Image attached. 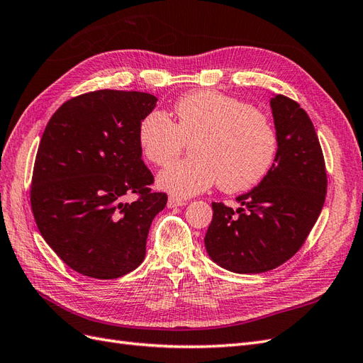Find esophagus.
Instances as JSON below:
<instances>
[{
  "label": "esophagus",
  "mask_w": 363,
  "mask_h": 363,
  "mask_svg": "<svg viewBox=\"0 0 363 363\" xmlns=\"http://www.w3.org/2000/svg\"><path fill=\"white\" fill-rule=\"evenodd\" d=\"M186 201L182 199H177V196H169L168 199V207H179V206H184Z\"/></svg>",
  "instance_id": "esophagus-1"
}]
</instances>
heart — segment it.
<instances>
[{
    "instance_id": "b5f03b06",
    "label": "heart",
    "mask_w": 363,
    "mask_h": 363,
    "mask_svg": "<svg viewBox=\"0 0 363 363\" xmlns=\"http://www.w3.org/2000/svg\"><path fill=\"white\" fill-rule=\"evenodd\" d=\"M175 123L162 111L147 113L138 127L139 150L163 167L193 142L194 159L174 162L157 175L159 188L192 196L219 183L227 192L256 186L277 156V135L269 119L238 98L196 91L174 104Z\"/></svg>"
}]
</instances>
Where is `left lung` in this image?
Returning a JSON list of instances; mask_svg holds the SVG:
<instances>
[{
    "mask_svg": "<svg viewBox=\"0 0 363 363\" xmlns=\"http://www.w3.org/2000/svg\"><path fill=\"white\" fill-rule=\"evenodd\" d=\"M277 156L255 189L239 195L236 211L212 203L204 238L211 259L232 272L259 274L280 267L301 248L320 216L327 172L311 118L284 95L271 98Z\"/></svg>",
    "mask_w": 363,
    "mask_h": 363,
    "instance_id": "obj_1",
    "label": "left lung"
}]
</instances>
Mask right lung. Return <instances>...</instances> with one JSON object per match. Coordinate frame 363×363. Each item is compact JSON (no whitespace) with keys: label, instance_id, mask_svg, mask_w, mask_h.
<instances>
[{"label":"right lung","instance_id":"1","mask_svg":"<svg viewBox=\"0 0 363 363\" xmlns=\"http://www.w3.org/2000/svg\"><path fill=\"white\" fill-rule=\"evenodd\" d=\"M157 98L103 89L63 103L43 131L30 201L42 238L83 276L108 280L136 269L168 196L152 192L138 127ZM127 194H136L125 203Z\"/></svg>","mask_w":363,"mask_h":363}]
</instances>
